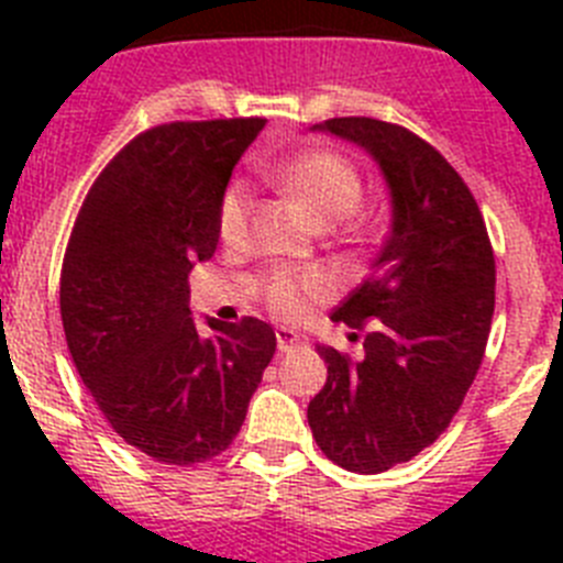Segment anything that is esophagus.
<instances>
[{
  "label": "esophagus",
  "mask_w": 563,
  "mask_h": 563,
  "mask_svg": "<svg viewBox=\"0 0 563 563\" xmlns=\"http://www.w3.org/2000/svg\"><path fill=\"white\" fill-rule=\"evenodd\" d=\"M276 346L278 352L301 350V346H307V335L305 332L290 330V327H282V330H276Z\"/></svg>",
  "instance_id": "obj_1"
}]
</instances>
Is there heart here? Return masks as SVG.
Returning <instances> with one entry per match:
<instances>
[{"instance_id": "b5f03b06", "label": "heart", "mask_w": 563, "mask_h": 563, "mask_svg": "<svg viewBox=\"0 0 563 563\" xmlns=\"http://www.w3.org/2000/svg\"><path fill=\"white\" fill-rule=\"evenodd\" d=\"M276 183L292 202L305 208L312 225L330 228L346 220L361 202L363 183L357 168L335 152H305L276 172ZM247 217V188L228 186L220 202V236L225 242L242 236ZM330 287L318 271H276L265 278L267 307L278 316L296 318L305 312L307 298Z\"/></svg>"}]
</instances>
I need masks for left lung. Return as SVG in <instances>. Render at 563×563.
<instances>
[{
  "label": "left lung",
  "mask_w": 563,
  "mask_h": 563,
  "mask_svg": "<svg viewBox=\"0 0 563 563\" xmlns=\"http://www.w3.org/2000/svg\"><path fill=\"white\" fill-rule=\"evenodd\" d=\"M312 132L361 146L389 188L372 276L332 312L366 332L363 357L318 343L327 383L307 406L335 465L383 474L429 449L474 383L494 318V251L474 194L415 132L375 118H332Z\"/></svg>",
  "instance_id": "left-lung-1"
}]
</instances>
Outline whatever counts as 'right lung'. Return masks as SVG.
Listing matches in <instances>:
<instances>
[{"mask_svg": "<svg viewBox=\"0 0 563 563\" xmlns=\"http://www.w3.org/2000/svg\"><path fill=\"white\" fill-rule=\"evenodd\" d=\"M262 118L163 123L114 154L62 267L69 355L129 445L166 465L222 454L276 352L258 318L197 330L188 273L220 242V202Z\"/></svg>", "mask_w": 563, "mask_h": 563, "instance_id": "right-lung-1", "label": "right lung"}]
</instances>
